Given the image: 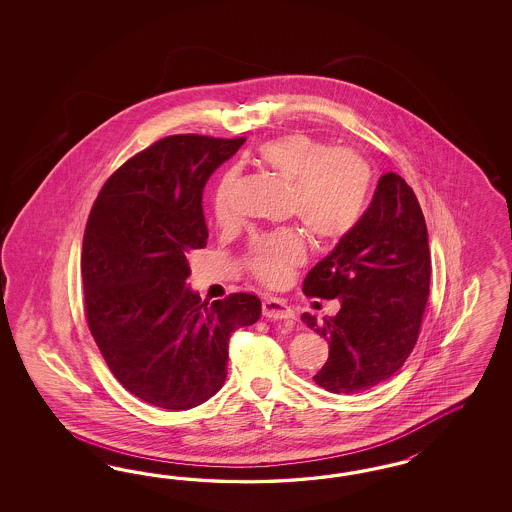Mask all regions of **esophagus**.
Returning <instances> with one entry per match:
<instances>
[{
  "instance_id": "1",
  "label": "esophagus",
  "mask_w": 512,
  "mask_h": 512,
  "mask_svg": "<svg viewBox=\"0 0 512 512\" xmlns=\"http://www.w3.org/2000/svg\"><path fill=\"white\" fill-rule=\"evenodd\" d=\"M263 315L268 319H274V321H289V319H295V311L291 310L285 302H281L279 298L274 296H268L263 300Z\"/></svg>"
}]
</instances>
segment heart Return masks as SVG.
Segmentation results:
<instances>
[{"instance_id": "obj_1", "label": "heart", "mask_w": 512, "mask_h": 512, "mask_svg": "<svg viewBox=\"0 0 512 512\" xmlns=\"http://www.w3.org/2000/svg\"><path fill=\"white\" fill-rule=\"evenodd\" d=\"M257 161L291 184V210L317 238L338 240L357 225L370 191V167L360 155L332 150L306 133H287L264 142ZM231 180L225 174L216 189L219 217ZM304 253V240L293 231L259 236L251 249V268L263 281L279 283Z\"/></svg>"}]
</instances>
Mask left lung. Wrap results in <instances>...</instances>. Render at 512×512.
Segmentation results:
<instances>
[{"mask_svg":"<svg viewBox=\"0 0 512 512\" xmlns=\"http://www.w3.org/2000/svg\"><path fill=\"white\" fill-rule=\"evenodd\" d=\"M428 229L413 189L396 172L379 178L368 210L308 272L304 293L338 298L323 323L302 321L328 341L313 381L334 394H357L392 377L419 338L430 293Z\"/></svg>","mask_w":512,"mask_h":512,"instance_id":"left-lung-1","label":"left lung"}]
</instances>
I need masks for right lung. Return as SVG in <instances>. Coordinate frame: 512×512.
Returning a JSON list of instances; mask_svg holds the SVG:
<instances>
[{"instance_id":"obj_1","label":"right lung","mask_w":512,"mask_h":512,"mask_svg":"<svg viewBox=\"0 0 512 512\" xmlns=\"http://www.w3.org/2000/svg\"><path fill=\"white\" fill-rule=\"evenodd\" d=\"M246 139L174 135L131 157L93 202L82 244L86 317L110 372L140 400L186 411L227 377L229 338L261 300H208L187 285L206 248L202 189Z\"/></svg>"}]
</instances>
